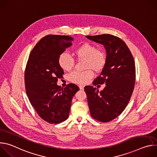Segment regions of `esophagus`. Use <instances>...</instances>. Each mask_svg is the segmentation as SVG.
<instances>
[{
    "label": "esophagus",
    "instance_id": "esophagus-1",
    "mask_svg": "<svg viewBox=\"0 0 157 157\" xmlns=\"http://www.w3.org/2000/svg\"><path fill=\"white\" fill-rule=\"evenodd\" d=\"M79 89H81V90H83L84 86H82V85H79Z\"/></svg>",
    "mask_w": 157,
    "mask_h": 157
}]
</instances>
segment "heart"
<instances>
[{"label": "heart", "mask_w": 157, "mask_h": 157, "mask_svg": "<svg viewBox=\"0 0 157 157\" xmlns=\"http://www.w3.org/2000/svg\"><path fill=\"white\" fill-rule=\"evenodd\" d=\"M73 54L78 59H84V68L87 69L83 71H73L69 75V80L75 84H84L88 82L94 76V73L91 69L100 72L106 64L105 53L90 43L81 44L74 50ZM58 62L60 68L64 71H69L74 68V59L66 52H63L59 55Z\"/></svg>", "instance_id": "b5f03b06"}]
</instances>
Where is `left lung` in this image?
Instances as JSON below:
<instances>
[{"instance_id":"1","label":"left lung","mask_w":157,"mask_h":157,"mask_svg":"<svg viewBox=\"0 0 157 157\" xmlns=\"http://www.w3.org/2000/svg\"><path fill=\"white\" fill-rule=\"evenodd\" d=\"M86 37L102 44L106 50V64L93 81L94 86L105 84V87L99 93L97 88L87 86L84 91L92 117L108 122L122 113L130 99L136 82L135 61L125 43L116 36L102 34Z\"/></svg>"}]
</instances>
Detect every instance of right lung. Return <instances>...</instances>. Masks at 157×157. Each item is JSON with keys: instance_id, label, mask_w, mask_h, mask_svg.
I'll use <instances>...</instances> for the list:
<instances>
[{"instance_id": "right-lung-1", "label": "right lung", "mask_w": 157, "mask_h": 157, "mask_svg": "<svg viewBox=\"0 0 157 157\" xmlns=\"http://www.w3.org/2000/svg\"><path fill=\"white\" fill-rule=\"evenodd\" d=\"M73 41L67 35L43 37L32 49L26 64L27 96L38 116L50 124H59L68 118L73 97L79 89L72 83L64 88L56 84L64 74L58 64L59 55Z\"/></svg>"}]
</instances>
